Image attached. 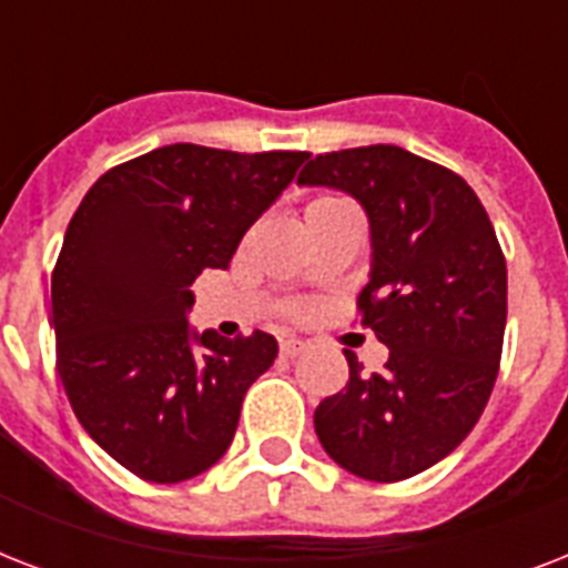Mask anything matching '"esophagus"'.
Returning a JSON list of instances; mask_svg holds the SVG:
<instances>
[{
  "label": "esophagus",
  "mask_w": 568,
  "mask_h": 568,
  "mask_svg": "<svg viewBox=\"0 0 568 568\" xmlns=\"http://www.w3.org/2000/svg\"><path fill=\"white\" fill-rule=\"evenodd\" d=\"M280 354L283 356H301V354H306V342H297V338H283V342H280Z\"/></svg>",
  "instance_id": "obj_1"
}]
</instances>
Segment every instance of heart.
Instances as JSON below:
<instances>
[{
	"instance_id": "heart-1",
	"label": "heart",
	"mask_w": 568,
	"mask_h": 568,
	"mask_svg": "<svg viewBox=\"0 0 568 568\" xmlns=\"http://www.w3.org/2000/svg\"><path fill=\"white\" fill-rule=\"evenodd\" d=\"M342 205H351V203H347V200H342V196L318 194V196H312V200H306V205H303V217H306V221H315V217H321V214L336 212V209H342ZM292 315L294 318H303V315H306V310H303V306H294Z\"/></svg>"
}]
</instances>
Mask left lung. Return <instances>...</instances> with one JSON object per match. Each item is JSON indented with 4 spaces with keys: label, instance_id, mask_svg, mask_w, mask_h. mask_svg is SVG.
Masks as SVG:
<instances>
[{
    "label": "left lung",
    "instance_id": "1",
    "mask_svg": "<svg viewBox=\"0 0 568 568\" xmlns=\"http://www.w3.org/2000/svg\"><path fill=\"white\" fill-rule=\"evenodd\" d=\"M301 185L347 191L372 223L363 327L388 347L383 374L351 377L315 409V433L351 475L395 484L448 457L484 413L501 365L507 262L463 176L392 144L315 155Z\"/></svg>",
    "mask_w": 568,
    "mask_h": 568
}]
</instances>
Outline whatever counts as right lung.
I'll use <instances>...</instances> for the list:
<instances>
[{
	"instance_id": "1",
	"label": "right lung",
	"mask_w": 568,
	"mask_h": 568,
	"mask_svg": "<svg viewBox=\"0 0 568 568\" xmlns=\"http://www.w3.org/2000/svg\"><path fill=\"white\" fill-rule=\"evenodd\" d=\"M310 153L159 146L102 173L75 209L52 271L58 374L75 418L141 480L212 468L241 400L276 359L256 329L191 333V283L230 258Z\"/></svg>"
}]
</instances>
